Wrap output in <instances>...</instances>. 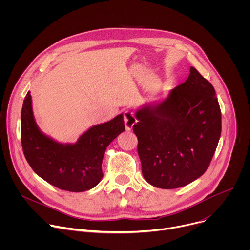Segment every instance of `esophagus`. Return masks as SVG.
Listing matches in <instances>:
<instances>
[{"label": "esophagus", "mask_w": 250, "mask_h": 250, "mask_svg": "<svg viewBox=\"0 0 250 250\" xmlns=\"http://www.w3.org/2000/svg\"><path fill=\"white\" fill-rule=\"evenodd\" d=\"M124 121H125V125L126 130H131L132 126L136 124V120L133 114L129 111H126L124 113Z\"/></svg>", "instance_id": "1"}]
</instances>
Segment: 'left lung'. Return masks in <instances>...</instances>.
<instances>
[{
  "instance_id": "obj_1",
  "label": "left lung",
  "mask_w": 250,
  "mask_h": 250,
  "mask_svg": "<svg viewBox=\"0 0 250 250\" xmlns=\"http://www.w3.org/2000/svg\"><path fill=\"white\" fill-rule=\"evenodd\" d=\"M134 116L142 175L150 185L180 188L206 172L221 137L222 114L215 89L194 67L184 83Z\"/></svg>"
}]
</instances>
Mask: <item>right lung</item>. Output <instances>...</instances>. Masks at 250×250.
Instances as JSON below:
<instances>
[{"label": "right lung", "instance_id": "add662e5", "mask_svg": "<svg viewBox=\"0 0 250 250\" xmlns=\"http://www.w3.org/2000/svg\"><path fill=\"white\" fill-rule=\"evenodd\" d=\"M21 146L32 170L47 183L70 192L88 191L103 177L106 147L125 126L121 114L91 126L75 144H61L43 133L35 122L28 91L21 109Z\"/></svg>", "mask_w": 250, "mask_h": 250}]
</instances>
